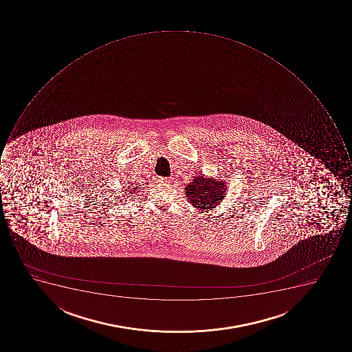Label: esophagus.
Instances as JSON below:
<instances>
[{"label":"esophagus","instance_id":"34e87169","mask_svg":"<svg viewBox=\"0 0 352 352\" xmlns=\"http://www.w3.org/2000/svg\"><path fill=\"white\" fill-rule=\"evenodd\" d=\"M158 182L160 183H170L172 182V179H170V177H160V179H158Z\"/></svg>","mask_w":352,"mask_h":352}]
</instances>
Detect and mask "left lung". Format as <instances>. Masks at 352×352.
I'll list each match as a JSON object with an SVG mask.
<instances>
[{"mask_svg":"<svg viewBox=\"0 0 352 352\" xmlns=\"http://www.w3.org/2000/svg\"><path fill=\"white\" fill-rule=\"evenodd\" d=\"M227 183L222 179L205 177V175H197L194 180L185 188L186 197L191 205L200 212L212 210V208L221 204L227 194Z\"/></svg>","mask_w":352,"mask_h":352,"instance_id":"obj_1","label":"left lung"}]
</instances>
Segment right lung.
Returning <instances> with one entry per match:
<instances>
[{"instance_id":"1","label":"right lung","mask_w":352,"mask_h":352,"mask_svg":"<svg viewBox=\"0 0 352 352\" xmlns=\"http://www.w3.org/2000/svg\"><path fill=\"white\" fill-rule=\"evenodd\" d=\"M123 188H124V187H123ZM139 188H142V187H139V186L138 185L128 186V187H126V188H125L124 190H123L125 191L124 197H129V195L131 194H135L136 191H140Z\"/></svg>"}]
</instances>
